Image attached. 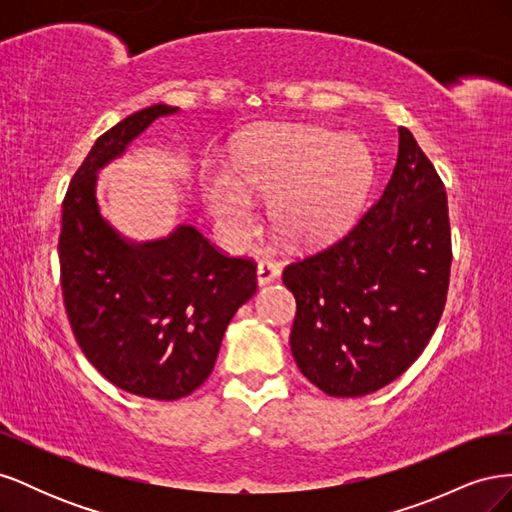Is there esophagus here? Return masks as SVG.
<instances>
[{
	"label": "esophagus",
	"mask_w": 512,
	"mask_h": 512,
	"mask_svg": "<svg viewBox=\"0 0 512 512\" xmlns=\"http://www.w3.org/2000/svg\"><path fill=\"white\" fill-rule=\"evenodd\" d=\"M280 273H282V265H280V262H275L273 258H262L258 262L256 275H258V284L260 286L271 284L273 280H277V277H280Z\"/></svg>",
	"instance_id": "1"
}]
</instances>
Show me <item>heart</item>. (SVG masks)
<instances>
[{
	"mask_svg": "<svg viewBox=\"0 0 512 512\" xmlns=\"http://www.w3.org/2000/svg\"><path fill=\"white\" fill-rule=\"evenodd\" d=\"M235 179L207 181L205 200L235 235L252 224L250 194L273 196L271 218L282 237L316 245L342 232L359 211L369 185L361 143L320 128L277 130L247 138L232 156Z\"/></svg>",
	"mask_w": 512,
	"mask_h": 512,
	"instance_id": "obj_1",
	"label": "heart"
}]
</instances>
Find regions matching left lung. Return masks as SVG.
Returning <instances> with one entry per match:
<instances>
[{"label":"left lung","mask_w":512,"mask_h":512,"mask_svg":"<svg viewBox=\"0 0 512 512\" xmlns=\"http://www.w3.org/2000/svg\"><path fill=\"white\" fill-rule=\"evenodd\" d=\"M451 220L440 175L408 128L382 196L342 239L290 262V350L333 397L399 378L438 329L451 280Z\"/></svg>","instance_id":"1"}]
</instances>
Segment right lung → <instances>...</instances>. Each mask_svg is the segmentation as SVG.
I'll return each instance as SVG.
<instances>
[{"label": "right lung", "mask_w": 512, "mask_h": 512, "mask_svg": "<svg viewBox=\"0 0 512 512\" xmlns=\"http://www.w3.org/2000/svg\"><path fill=\"white\" fill-rule=\"evenodd\" d=\"M153 104L104 132L76 170L61 205V294L76 344L100 374L138 397L192 395L213 371L224 331L258 288L256 262L224 254L194 226L130 245L96 203V170L153 119Z\"/></svg>", "instance_id": "right-lung-1"}]
</instances>
